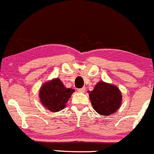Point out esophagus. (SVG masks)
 Returning <instances> with one entry per match:
<instances>
[{
    "label": "esophagus",
    "mask_w": 154,
    "mask_h": 154,
    "mask_svg": "<svg viewBox=\"0 0 154 154\" xmlns=\"http://www.w3.org/2000/svg\"><path fill=\"white\" fill-rule=\"evenodd\" d=\"M78 91H79V92H81V93H85V91H86V88H80V89H79Z\"/></svg>",
    "instance_id": "esophagus-1"
}]
</instances>
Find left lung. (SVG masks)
Wrapping results in <instances>:
<instances>
[{"label":"left lung","mask_w":154,"mask_h":154,"mask_svg":"<svg viewBox=\"0 0 154 154\" xmlns=\"http://www.w3.org/2000/svg\"><path fill=\"white\" fill-rule=\"evenodd\" d=\"M89 97L94 110L103 116L116 112L122 102V95L118 87L103 81L90 92Z\"/></svg>","instance_id":"obj_1"}]
</instances>
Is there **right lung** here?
Listing matches in <instances>:
<instances>
[{"mask_svg": "<svg viewBox=\"0 0 154 154\" xmlns=\"http://www.w3.org/2000/svg\"><path fill=\"white\" fill-rule=\"evenodd\" d=\"M75 90L66 88L59 79L46 82L39 90L40 102L50 112H59L66 106Z\"/></svg>", "mask_w": 154, "mask_h": 154, "instance_id": "add662e5", "label": "right lung"}]
</instances>
